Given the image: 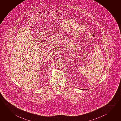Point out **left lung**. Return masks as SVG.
<instances>
[{
	"mask_svg": "<svg viewBox=\"0 0 121 121\" xmlns=\"http://www.w3.org/2000/svg\"><path fill=\"white\" fill-rule=\"evenodd\" d=\"M87 90V89H85V90Z\"/></svg>",
	"mask_w": 121,
	"mask_h": 121,
	"instance_id": "8db88e82",
	"label": "left lung"
}]
</instances>
